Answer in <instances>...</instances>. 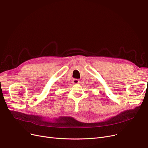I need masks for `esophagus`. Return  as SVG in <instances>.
<instances>
[{"label": "esophagus", "mask_w": 148, "mask_h": 148, "mask_svg": "<svg viewBox=\"0 0 148 148\" xmlns=\"http://www.w3.org/2000/svg\"><path fill=\"white\" fill-rule=\"evenodd\" d=\"M73 82L74 84H79V83H80V80H79V79H74Z\"/></svg>", "instance_id": "esophagus-1"}]
</instances>
